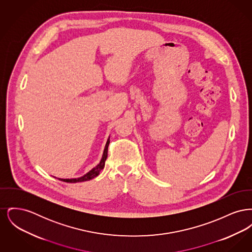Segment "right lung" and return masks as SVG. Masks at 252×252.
I'll list each match as a JSON object with an SVG mask.
<instances>
[{"mask_svg":"<svg viewBox=\"0 0 252 252\" xmlns=\"http://www.w3.org/2000/svg\"><path fill=\"white\" fill-rule=\"evenodd\" d=\"M108 144H109V139L106 144L105 146V150H104V153H103V157H102V159L100 161V163L94 168L93 170H91L89 173H87L85 176L81 177V178H78V179H70V180H64V179H59L61 181H64V182H70V183H75V182H82V181H87V180H93L94 179L95 177H97L99 174H100V171L104 168L105 166V161L108 158Z\"/></svg>","mask_w":252,"mask_h":252,"instance_id":"add662e5","label":"right lung"}]
</instances>
